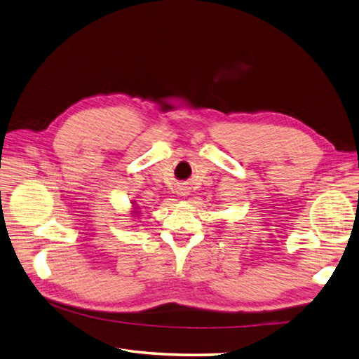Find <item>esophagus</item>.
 I'll use <instances>...</instances> for the list:
<instances>
[{"instance_id":"1","label":"esophagus","mask_w":359,"mask_h":359,"mask_svg":"<svg viewBox=\"0 0 359 359\" xmlns=\"http://www.w3.org/2000/svg\"><path fill=\"white\" fill-rule=\"evenodd\" d=\"M187 194H188V192H187V191H183V189L180 191V196H187Z\"/></svg>"}]
</instances>
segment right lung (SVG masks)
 I'll list each match as a JSON object with an SVG mask.
<instances>
[{
  "mask_svg": "<svg viewBox=\"0 0 359 359\" xmlns=\"http://www.w3.org/2000/svg\"><path fill=\"white\" fill-rule=\"evenodd\" d=\"M130 205H132V208H130V215H132V218L140 217V214H141V208L137 206V203H136L135 200H132V201H130Z\"/></svg>",
  "mask_w": 359,
  "mask_h": 359,
  "instance_id": "right-lung-1",
  "label": "right lung"
}]
</instances>
